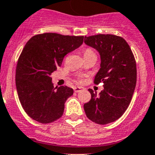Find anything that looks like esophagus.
Segmentation results:
<instances>
[{
  "label": "esophagus",
  "instance_id": "obj_1",
  "mask_svg": "<svg viewBox=\"0 0 155 155\" xmlns=\"http://www.w3.org/2000/svg\"><path fill=\"white\" fill-rule=\"evenodd\" d=\"M73 89H74V91L76 92V93H78V92L81 91L82 90L84 89V88L80 87H74Z\"/></svg>",
  "mask_w": 155,
  "mask_h": 155
}]
</instances>
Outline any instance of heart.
<instances>
[{"instance_id": "heart-1", "label": "heart", "mask_w": 155, "mask_h": 155, "mask_svg": "<svg viewBox=\"0 0 155 155\" xmlns=\"http://www.w3.org/2000/svg\"><path fill=\"white\" fill-rule=\"evenodd\" d=\"M84 56H87L91 55V54H95V53L93 51V49H91V48H86L84 50Z\"/></svg>"}]
</instances>
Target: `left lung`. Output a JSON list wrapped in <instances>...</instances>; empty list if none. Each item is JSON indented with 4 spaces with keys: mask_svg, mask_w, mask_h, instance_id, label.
<instances>
[{
    "mask_svg": "<svg viewBox=\"0 0 155 155\" xmlns=\"http://www.w3.org/2000/svg\"><path fill=\"white\" fill-rule=\"evenodd\" d=\"M84 42L101 56V68L94 84H103L99 95L91 94L84 108L88 119L97 124H106L119 119L129 106L136 84V62L127 41L114 35L85 36Z\"/></svg>",
    "mask_w": 155,
    "mask_h": 155,
    "instance_id": "obj_1",
    "label": "left lung"
}]
</instances>
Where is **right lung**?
Segmentation results:
<instances>
[{"label": "right lung", "mask_w": 155, "mask_h": 155, "mask_svg": "<svg viewBox=\"0 0 155 155\" xmlns=\"http://www.w3.org/2000/svg\"><path fill=\"white\" fill-rule=\"evenodd\" d=\"M84 38L44 33L27 41L16 64L15 85L19 102L30 117L42 124L61 117L73 90L67 86L54 87L51 75L65 55L83 44Z\"/></svg>", "instance_id": "obj_1"}]
</instances>
